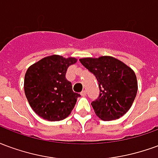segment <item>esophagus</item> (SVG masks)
<instances>
[{"mask_svg": "<svg viewBox=\"0 0 158 158\" xmlns=\"http://www.w3.org/2000/svg\"><path fill=\"white\" fill-rule=\"evenodd\" d=\"M80 95L82 96H86V90H82L81 93H80Z\"/></svg>", "mask_w": 158, "mask_h": 158, "instance_id": "1", "label": "esophagus"}]
</instances>
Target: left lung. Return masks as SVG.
<instances>
[{"label": "left lung", "instance_id": "obj_1", "mask_svg": "<svg viewBox=\"0 0 158 158\" xmlns=\"http://www.w3.org/2000/svg\"><path fill=\"white\" fill-rule=\"evenodd\" d=\"M82 65L96 76L100 95L91 102L95 113L104 121L123 116L132 106L138 90L135 72L113 56L79 59Z\"/></svg>", "mask_w": 158, "mask_h": 158}]
</instances>
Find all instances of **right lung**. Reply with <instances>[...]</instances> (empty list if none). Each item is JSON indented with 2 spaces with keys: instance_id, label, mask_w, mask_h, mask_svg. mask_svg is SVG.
I'll return each instance as SVG.
<instances>
[{
  "instance_id": "add662e5",
  "label": "right lung",
  "mask_w": 158,
  "mask_h": 158,
  "mask_svg": "<svg viewBox=\"0 0 158 158\" xmlns=\"http://www.w3.org/2000/svg\"><path fill=\"white\" fill-rule=\"evenodd\" d=\"M74 57L46 56L29 67L24 77V92L35 113L48 121L66 118L75 106L79 94L73 91L72 84L66 79Z\"/></svg>"
}]
</instances>
